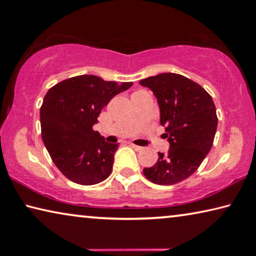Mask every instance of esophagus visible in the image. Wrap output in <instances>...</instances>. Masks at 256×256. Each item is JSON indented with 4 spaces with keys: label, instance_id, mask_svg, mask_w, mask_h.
Returning <instances> with one entry per match:
<instances>
[{
    "label": "esophagus",
    "instance_id": "1",
    "mask_svg": "<svg viewBox=\"0 0 256 256\" xmlns=\"http://www.w3.org/2000/svg\"><path fill=\"white\" fill-rule=\"evenodd\" d=\"M131 147L134 150H136V152H141V150H144V147H140V146H136L133 144H131Z\"/></svg>",
    "mask_w": 256,
    "mask_h": 256
}]
</instances>
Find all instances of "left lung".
Returning a JSON list of instances; mask_svg holds the SVG:
<instances>
[{"instance_id":"left-lung-1","label":"left lung","mask_w":256,"mask_h":256,"mask_svg":"<svg viewBox=\"0 0 256 256\" xmlns=\"http://www.w3.org/2000/svg\"><path fill=\"white\" fill-rule=\"evenodd\" d=\"M139 83L156 96L170 144L168 152H158L156 164L144 168V174L156 184H178L196 172L212 148L218 128L216 104L200 84L179 74L164 72Z\"/></svg>"}]
</instances>
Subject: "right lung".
I'll return each mask as SVG.
<instances>
[{
  "label": "right lung",
  "instance_id": "obj_1",
  "mask_svg": "<svg viewBox=\"0 0 256 256\" xmlns=\"http://www.w3.org/2000/svg\"><path fill=\"white\" fill-rule=\"evenodd\" d=\"M132 84L80 75L56 84L44 96L40 110L44 146L60 172L75 184H96L110 176L120 144L106 142L92 128L102 108Z\"/></svg>",
  "mask_w": 256,
  "mask_h": 256
}]
</instances>
